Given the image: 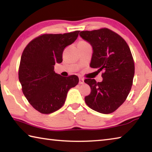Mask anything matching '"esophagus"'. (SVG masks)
<instances>
[{
	"label": "esophagus",
	"mask_w": 152,
	"mask_h": 152,
	"mask_svg": "<svg viewBox=\"0 0 152 152\" xmlns=\"http://www.w3.org/2000/svg\"><path fill=\"white\" fill-rule=\"evenodd\" d=\"M84 83V80L82 78H79V84H83Z\"/></svg>",
	"instance_id": "34e87169"
}]
</instances>
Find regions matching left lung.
<instances>
[{"label":"left lung","mask_w":152,"mask_h":152,"mask_svg":"<svg viewBox=\"0 0 152 152\" xmlns=\"http://www.w3.org/2000/svg\"><path fill=\"white\" fill-rule=\"evenodd\" d=\"M80 36L92 48L91 68L104 72L102 82L84 80L91 88L85 102L95 111L109 114L125 102L132 88L135 66L129 47L120 35L107 28L81 31Z\"/></svg>","instance_id":"1"}]
</instances>
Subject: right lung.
I'll use <instances>...</instances> for the list:
<instances>
[{
  "label": "right lung",
  "mask_w": 152,
  "mask_h": 152,
  "mask_svg": "<svg viewBox=\"0 0 152 152\" xmlns=\"http://www.w3.org/2000/svg\"><path fill=\"white\" fill-rule=\"evenodd\" d=\"M80 31L64 34H44L32 40L20 58L19 79L25 96L43 114L60 109L67 94L79 82L76 75L63 77L54 72L62 61L63 51L75 42Z\"/></svg>",
  "instance_id": "1"
}]
</instances>
